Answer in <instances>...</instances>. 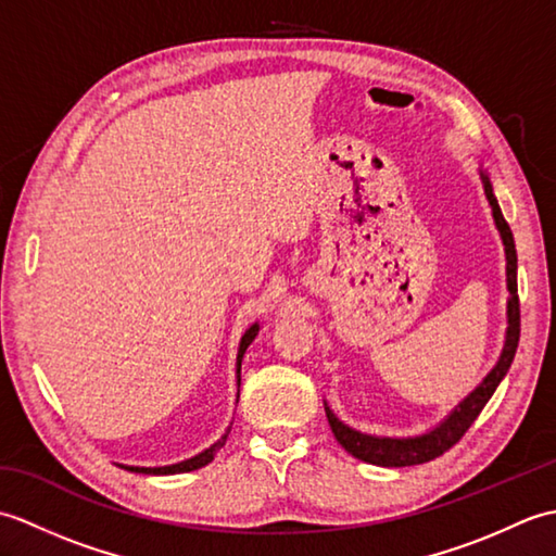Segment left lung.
<instances>
[{"label": "left lung", "mask_w": 556, "mask_h": 556, "mask_svg": "<svg viewBox=\"0 0 556 556\" xmlns=\"http://www.w3.org/2000/svg\"><path fill=\"white\" fill-rule=\"evenodd\" d=\"M480 179H482V188H485L488 203L492 207V217L500 229L504 253H506V289H509V301H506V325L509 327H506V341H504L502 356L497 365L488 372L485 380H482L473 392L460 401V404L448 413L437 428L418 437H377V434L358 432L341 422L332 413V408L325 404L329 428H332L337 442L344 446L351 456L365 460V464L384 466V468H404V466L428 464V460L442 456L446 448H452L460 437L466 434V430L480 416V410L485 408L490 396L494 394V389L500 387L504 375L511 368V361L518 349V337H521V308H518V285H516V260H518L516 243H514V233L509 229V224H506L502 215L497 198L492 193L490 176L480 169Z\"/></svg>", "instance_id": "obj_1"}]
</instances>
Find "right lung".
<instances>
[{
	"label": "right lung",
	"instance_id": "right-lung-1",
	"mask_svg": "<svg viewBox=\"0 0 556 556\" xmlns=\"http://www.w3.org/2000/svg\"><path fill=\"white\" fill-rule=\"evenodd\" d=\"M257 332H260V325L255 323V325H251L245 329V334L241 337V344H239V356H236V382L241 384V361H243V353H245V349L253 344V339L257 337ZM236 404H239V396H236ZM229 430L231 428H227V432H224L219 440L212 444L210 448H205V452H200V454H195L193 458H186V460H179V464H172V466H160V468H143V466H124V464H119V468H126V470H131V473H146V476H174V473H191V470H198V468H203V466H207L212 458H215V454L219 452V448L224 446V442H227V437H229Z\"/></svg>",
	"mask_w": 556,
	"mask_h": 556
}]
</instances>
